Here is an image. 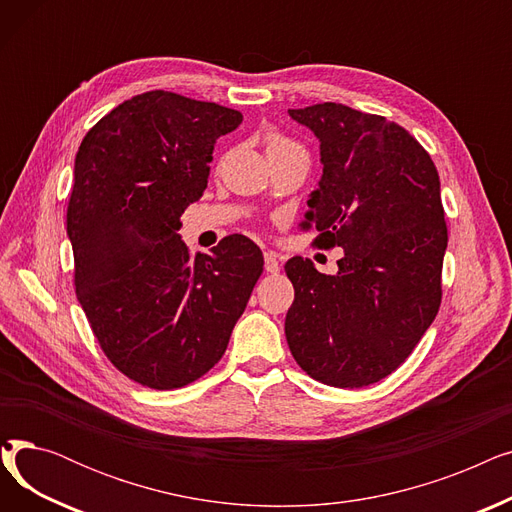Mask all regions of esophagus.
I'll return each mask as SVG.
<instances>
[{
    "mask_svg": "<svg viewBox=\"0 0 512 512\" xmlns=\"http://www.w3.org/2000/svg\"><path fill=\"white\" fill-rule=\"evenodd\" d=\"M263 259H265V272H267V274H278V272H280V261H278L276 253L267 251V253L263 255Z\"/></svg>",
    "mask_w": 512,
    "mask_h": 512,
    "instance_id": "obj_1",
    "label": "esophagus"
}]
</instances>
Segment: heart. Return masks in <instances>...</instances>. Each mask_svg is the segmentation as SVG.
I'll return each instance as SVG.
<instances>
[{
  "label": "heart",
  "mask_w": 512,
  "mask_h": 512,
  "mask_svg": "<svg viewBox=\"0 0 512 512\" xmlns=\"http://www.w3.org/2000/svg\"><path fill=\"white\" fill-rule=\"evenodd\" d=\"M292 147H299V145L292 143L290 139L284 137V134H280V132H276V130L267 132V137H265V151H267V153L284 151V149H292Z\"/></svg>",
  "instance_id": "b5f03b06"
}]
</instances>
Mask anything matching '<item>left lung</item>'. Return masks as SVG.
I'll return each mask as SVG.
<instances>
[{
	"instance_id": "1",
	"label": "left lung",
	"mask_w": 512,
	"mask_h": 512,
	"mask_svg": "<svg viewBox=\"0 0 512 512\" xmlns=\"http://www.w3.org/2000/svg\"><path fill=\"white\" fill-rule=\"evenodd\" d=\"M319 139L321 180L305 226L315 245L340 247L338 274L286 261L294 303L288 348L313 380L363 388L390 375L432 326L448 245L440 176L415 137L384 116L342 103L288 110Z\"/></svg>"
}]
</instances>
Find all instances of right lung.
<instances>
[{
	"label": "right lung",
	"mask_w": 512,
	"mask_h": 512,
	"mask_svg": "<svg viewBox=\"0 0 512 512\" xmlns=\"http://www.w3.org/2000/svg\"><path fill=\"white\" fill-rule=\"evenodd\" d=\"M240 122L230 107L147 91L78 147L66 215L76 297L105 357L147 388H182L218 363L263 272L247 236L193 257L178 234L215 141Z\"/></svg>",
	"instance_id": "obj_1"
}]
</instances>
